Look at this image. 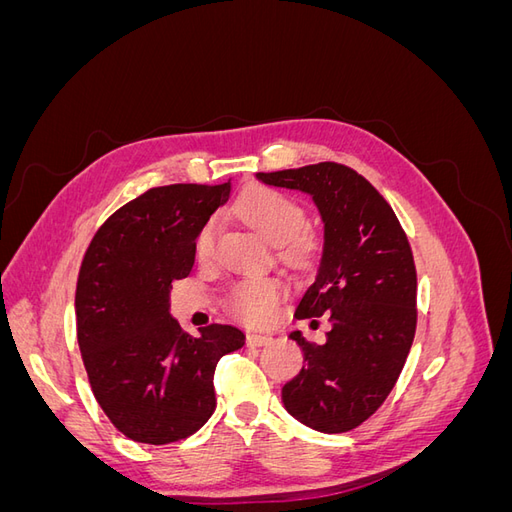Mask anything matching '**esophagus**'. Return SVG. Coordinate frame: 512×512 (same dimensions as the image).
<instances>
[{"label":"esophagus","mask_w":512,"mask_h":512,"mask_svg":"<svg viewBox=\"0 0 512 512\" xmlns=\"http://www.w3.org/2000/svg\"><path fill=\"white\" fill-rule=\"evenodd\" d=\"M271 344V337L269 335H262V333H250L247 335V346H267Z\"/></svg>","instance_id":"esophagus-1"}]
</instances>
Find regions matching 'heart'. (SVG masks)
<instances>
[{"label":"heart","instance_id":"b5f03b06","mask_svg":"<svg viewBox=\"0 0 512 512\" xmlns=\"http://www.w3.org/2000/svg\"><path fill=\"white\" fill-rule=\"evenodd\" d=\"M235 213L267 241L280 245L286 258L305 260L312 254L314 239L303 228L305 211L294 198L258 185L237 198ZM215 239H218V224L209 220L196 235L198 260H209L213 256ZM284 292L286 288L277 277H250V280L232 286L228 307L237 318L250 324H262L275 314V307L282 301Z\"/></svg>","mask_w":512,"mask_h":512}]
</instances>
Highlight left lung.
Returning a JSON list of instances; mask_svg holds the SVG:
<instances>
[{
	"instance_id": "1",
	"label": "left lung",
	"mask_w": 512,
	"mask_h": 512,
	"mask_svg": "<svg viewBox=\"0 0 512 512\" xmlns=\"http://www.w3.org/2000/svg\"><path fill=\"white\" fill-rule=\"evenodd\" d=\"M314 198L324 222L322 258L297 316H329L322 346L292 331L303 369L284 384V408L322 433L365 423L404 369L416 331V269L404 228L382 194L356 170L320 162L256 173Z\"/></svg>"
}]
</instances>
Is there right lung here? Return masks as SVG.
<instances>
[{
    "label": "right lung",
    "instance_id": "1",
    "mask_svg": "<svg viewBox=\"0 0 512 512\" xmlns=\"http://www.w3.org/2000/svg\"><path fill=\"white\" fill-rule=\"evenodd\" d=\"M230 196L222 185L151 188L91 239L76 282V337L100 408L123 436L170 444L215 410L213 374L245 344L230 324L183 333L168 312L173 282L194 267L196 235Z\"/></svg>",
    "mask_w": 512,
    "mask_h": 512
}]
</instances>
